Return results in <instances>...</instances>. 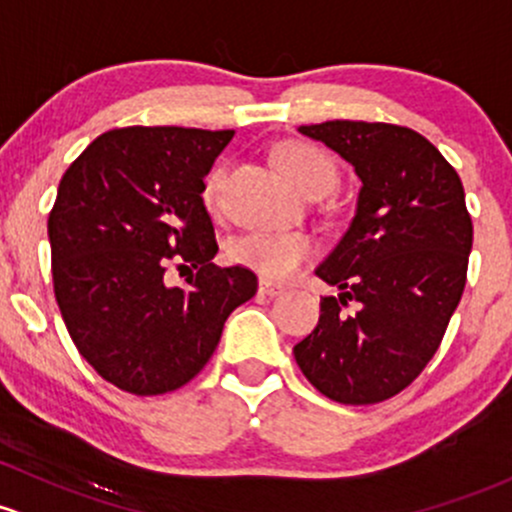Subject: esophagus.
<instances>
[{
  "mask_svg": "<svg viewBox=\"0 0 512 512\" xmlns=\"http://www.w3.org/2000/svg\"><path fill=\"white\" fill-rule=\"evenodd\" d=\"M258 293L268 295V298H276V295L283 293V286L281 283L268 281V278H261V281H258Z\"/></svg>",
  "mask_w": 512,
  "mask_h": 512,
  "instance_id": "34e87169",
  "label": "esophagus"
}]
</instances>
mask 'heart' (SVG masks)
<instances>
[{"label":"heart","instance_id":"b5f03b06","mask_svg":"<svg viewBox=\"0 0 512 512\" xmlns=\"http://www.w3.org/2000/svg\"><path fill=\"white\" fill-rule=\"evenodd\" d=\"M276 160L283 175L303 194H325L335 187V165L318 147L305 145V142H288L276 152ZM221 177H224V167H217L209 172L204 182V202L209 207L217 204ZM310 251H313V244L300 231H246L229 244V256L236 263H244L276 278L293 273Z\"/></svg>","mask_w":512,"mask_h":512}]
</instances>
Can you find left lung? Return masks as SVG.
<instances>
[{
    "label": "left lung",
    "mask_w": 512,
    "mask_h": 512,
    "mask_svg": "<svg viewBox=\"0 0 512 512\" xmlns=\"http://www.w3.org/2000/svg\"><path fill=\"white\" fill-rule=\"evenodd\" d=\"M298 130L350 162L362 187L350 226L315 268L340 293L320 298L295 362L333 402H384L429 365L466 286L473 224L461 177L402 125L328 120Z\"/></svg>",
    "instance_id": "obj_1"
}]
</instances>
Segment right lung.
Here are the masks:
<instances>
[{
  "instance_id": "right-lung-1",
  "label": "right lung",
  "mask_w": 512,
  "mask_h": 512,
  "mask_svg": "<svg viewBox=\"0 0 512 512\" xmlns=\"http://www.w3.org/2000/svg\"><path fill=\"white\" fill-rule=\"evenodd\" d=\"M231 138L175 125L108 130L61 177L49 214L56 303L83 360L123 392L184 387L231 310L256 295L254 271L212 263L204 177ZM172 257L198 268L187 287L164 283Z\"/></svg>"
}]
</instances>
